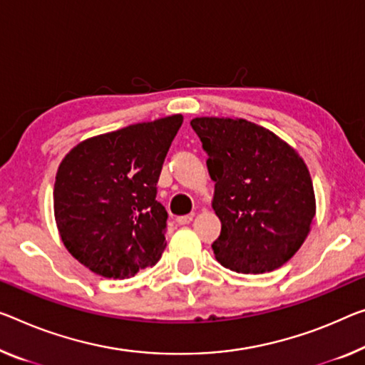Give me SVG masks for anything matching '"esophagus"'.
<instances>
[{"label":"esophagus","instance_id":"esophagus-1","mask_svg":"<svg viewBox=\"0 0 365 365\" xmlns=\"http://www.w3.org/2000/svg\"><path fill=\"white\" fill-rule=\"evenodd\" d=\"M176 222L179 223V225H189V223L192 222V215H181L176 218Z\"/></svg>","mask_w":365,"mask_h":365}]
</instances>
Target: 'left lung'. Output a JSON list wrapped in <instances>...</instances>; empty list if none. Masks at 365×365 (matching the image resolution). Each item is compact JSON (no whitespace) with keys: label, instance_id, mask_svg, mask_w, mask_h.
Segmentation results:
<instances>
[{"label":"left lung","instance_id":"8db88e82","mask_svg":"<svg viewBox=\"0 0 365 365\" xmlns=\"http://www.w3.org/2000/svg\"><path fill=\"white\" fill-rule=\"evenodd\" d=\"M215 182L212 209L222 232L212 250L223 267L262 274L304 245L317 214L308 168L287 142L246 119L195 117Z\"/></svg>","mask_w":365,"mask_h":365}]
</instances>
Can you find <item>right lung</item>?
Returning a JSON list of instances; mask_svg holds the SVG:
<instances>
[{
    "label": "right lung",
    "mask_w": 365,
    "mask_h": 365,
    "mask_svg": "<svg viewBox=\"0 0 365 365\" xmlns=\"http://www.w3.org/2000/svg\"><path fill=\"white\" fill-rule=\"evenodd\" d=\"M181 124L175 114L101 133L61 160L55 222L68 253L91 272L128 279L160 261L168 212L156 182Z\"/></svg>",
    "instance_id": "add662e5"
}]
</instances>
